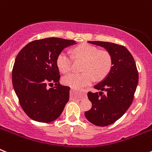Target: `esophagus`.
<instances>
[{
  "label": "esophagus",
  "mask_w": 152,
  "mask_h": 152,
  "mask_svg": "<svg viewBox=\"0 0 152 152\" xmlns=\"http://www.w3.org/2000/svg\"><path fill=\"white\" fill-rule=\"evenodd\" d=\"M71 91H75V90H74V89H72V90H71ZM85 95H86L85 93H82V96H85Z\"/></svg>",
  "instance_id": "obj_1"
}]
</instances>
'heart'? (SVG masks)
Masks as SVG:
<instances>
[{"label":"heart","mask_w":152,"mask_h":152,"mask_svg":"<svg viewBox=\"0 0 152 152\" xmlns=\"http://www.w3.org/2000/svg\"><path fill=\"white\" fill-rule=\"evenodd\" d=\"M76 59L84 60L82 73H71L62 78L64 85L73 88H81L94 82V79L103 80L110 72L113 58L110 53L100 50L97 47L82 43L72 50ZM73 58L68 52L62 51L56 58V65L60 72L65 74L71 71Z\"/></svg>","instance_id":"b5f03b06"}]
</instances>
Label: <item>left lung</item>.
<instances>
[{
  "mask_svg": "<svg viewBox=\"0 0 152 152\" xmlns=\"http://www.w3.org/2000/svg\"><path fill=\"white\" fill-rule=\"evenodd\" d=\"M88 42L103 47L110 52L113 66L107 77L94 86L100 92L88 93L92 107L84 115L94 125L109 126L121 117L133 101L139 73L133 57L125 46L108 42Z\"/></svg>",
  "mask_w": 152,
  "mask_h": 152,
  "instance_id": "8db88e82",
  "label": "left lung"
}]
</instances>
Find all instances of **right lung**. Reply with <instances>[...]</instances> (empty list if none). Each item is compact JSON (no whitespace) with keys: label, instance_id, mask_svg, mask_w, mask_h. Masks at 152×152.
<instances>
[{"label":"right lung","instance_id":"1","mask_svg":"<svg viewBox=\"0 0 152 152\" xmlns=\"http://www.w3.org/2000/svg\"><path fill=\"white\" fill-rule=\"evenodd\" d=\"M75 40L51 37L37 39L20 51L12 71V82L19 103L35 121L50 123L60 116L69 100L70 87L59 84L58 55ZM55 84L49 89L48 85Z\"/></svg>","mask_w":152,"mask_h":152}]
</instances>
